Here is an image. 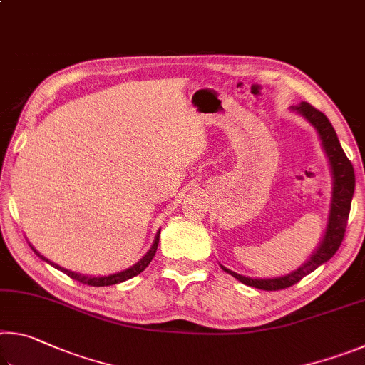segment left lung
Masks as SVG:
<instances>
[{
  "instance_id": "obj_1",
  "label": "left lung",
  "mask_w": 365,
  "mask_h": 365,
  "mask_svg": "<svg viewBox=\"0 0 365 365\" xmlns=\"http://www.w3.org/2000/svg\"><path fill=\"white\" fill-rule=\"evenodd\" d=\"M302 114L306 119L316 127L319 132V137L322 140V146L325 150V154L329 156L330 165H331V174H333V196H331V209H330V217L329 225H327L325 237L320 243L319 250L316 251L309 261L302 265V267L296 269L294 272L283 277H277V279H250V277H243L240 274L222 267L225 272H228L232 277H235L238 282L245 283L248 287H255L259 289H265V292H277V289H283L294 285L299 280L304 279L306 275L316 270L319 265L329 261V259L338 251L339 245H341L346 232V225H348V217L351 211V201H353L354 195V169L351 160L346 158L341 145H339L335 128L331 127L330 120L327 119V115L320 113L311 104L302 101L299 106L293 108Z\"/></svg>"
}]
</instances>
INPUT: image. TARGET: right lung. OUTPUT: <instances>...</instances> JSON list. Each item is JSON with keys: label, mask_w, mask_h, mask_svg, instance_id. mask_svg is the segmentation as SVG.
<instances>
[{"label": "right lung", "mask_w": 365, "mask_h": 365, "mask_svg": "<svg viewBox=\"0 0 365 365\" xmlns=\"http://www.w3.org/2000/svg\"><path fill=\"white\" fill-rule=\"evenodd\" d=\"M158 243H159V232H158V235H156V238H154V243H153V246H151V250L146 252V255L143 256V259H140V261H138L137 264H135V265H132L130 269L122 270V272H117V274L106 275V277H88V275H80V274H76V272L66 270V269H63V267H59L58 264L49 262L48 259H45V257H43L41 255H38V252H36L34 248H32V250L36 252V255H38V256L43 259V261L49 262V264L53 265V267H56V269H59V270H63L64 274H67V275L71 277V279L77 280V282H80V283H83V285H90V287H109V285H115V283L125 282V280H128V279H132V277L141 274V272H143V270L148 267V265H150V262L153 261L154 255H156V251H158Z\"/></svg>", "instance_id": "right-lung-1"}]
</instances>
